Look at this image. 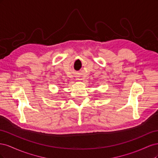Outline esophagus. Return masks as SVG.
<instances>
[{
	"mask_svg": "<svg viewBox=\"0 0 158 158\" xmlns=\"http://www.w3.org/2000/svg\"><path fill=\"white\" fill-rule=\"evenodd\" d=\"M76 80H80V78H78V76H76Z\"/></svg>",
	"mask_w": 158,
	"mask_h": 158,
	"instance_id": "esophagus-1",
	"label": "esophagus"
}]
</instances>
